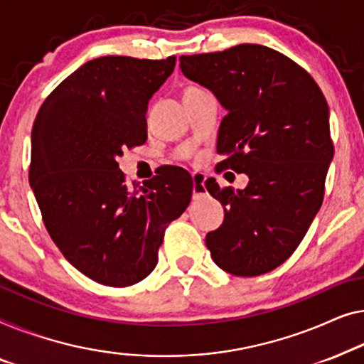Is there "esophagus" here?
<instances>
[{
  "label": "esophagus",
  "instance_id": "obj_1",
  "mask_svg": "<svg viewBox=\"0 0 364 364\" xmlns=\"http://www.w3.org/2000/svg\"><path fill=\"white\" fill-rule=\"evenodd\" d=\"M204 180H206V178H204L201 173H194L193 175V198L194 199L203 198L208 194L206 188H204Z\"/></svg>",
  "mask_w": 364,
  "mask_h": 364
}]
</instances>
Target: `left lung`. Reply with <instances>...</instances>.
<instances>
[{"label": "left lung", "mask_w": 364, "mask_h": 364, "mask_svg": "<svg viewBox=\"0 0 364 364\" xmlns=\"http://www.w3.org/2000/svg\"><path fill=\"white\" fill-rule=\"evenodd\" d=\"M180 68L228 112L219 166L249 178L237 191L204 183L224 208L223 224L206 235L209 252L237 277L267 274L299 247L323 201L333 160L328 104L309 73L265 46L181 55Z\"/></svg>", "instance_id": "1"}]
</instances>
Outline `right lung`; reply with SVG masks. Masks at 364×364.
<instances>
[{
    "mask_svg": "<svg viewBox=\"0 0 364 364\" xmlns=\"http://www.w3.org/2000/svg\"><path fill=\"white\" fill-rule=\"evenodd\" d=\"M176 58L105 55L55 87L31 133L29 184L64 257L95 282L129 287L151 274L165 229L191 201L180 166L129 186L117 158L146 141L153 94Z\"/></svg>",
    "mask_w": 364,
    "mask_h": 364,
    "instance_id": "1",
    "label": "right lung"
}]
</instances>
